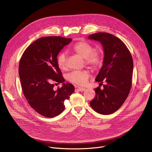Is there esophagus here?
Listing matches in <instances>:
<instances>
[{
	"instance_id": "34e87169",
	"label": "esophagus",
	"mask_w": 152,
	"mask_h": 152,
	"mask_svg": "<svg viewBox=\"0 0 152 152\" xmlns=\"http://www.w3.org/2000/svg\"><path fill=\"white\" fill-rule=\"evenodd\" d=\"M77 88L80 91H84L86 90L85 88H82V87H77Z\"/></svg>"
}]
</instances>
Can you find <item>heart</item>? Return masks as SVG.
Segmentation results:
<instances>
[{"mask_svg": "<svg viewBox=\"0 0 152 152\" xmlns=\"http://www.w3.org/2000/svg\"><path fill=\"white\" fill-rule=\"evenodd\" d=\"M73 50L85 59V63L93 69L100 67L103 62L102 51L95 50L90 43L86 41L77 42L73 47ZM67 55L66 52H61L57 57L58 66L61 70L67 68ZM90 76L88 71H74L71 73L68 79L70 82L78 85L84 86L87 83Z\"/></svg>", "mask_w": 152, "mask_h": 152, "instance_id": "b5f03b06", "label": "heart"}]
</instances>
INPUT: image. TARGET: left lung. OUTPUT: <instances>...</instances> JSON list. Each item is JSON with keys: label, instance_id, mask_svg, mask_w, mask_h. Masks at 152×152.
Wrapping results in <instances>:
<instances>
[{"label": "left lung", "instance_id": "8db88e82", "mask_svg": "<svg viewBox=\"0 0 152 152\" xmlns=\"http://www.w3.org/2000/svg\"><path fill=\"white\" fill-rule=\"evenodd\" d=\"M88 39L99 41L104 51L103 66L96 77L103 89H94L96 95L90 105L97 113L110 115L127 99L132 85L134 63L132 55L124 43L115 36L105 32L90 35Z\"/></svg>", "mask_w": 152, "mask_h": 152}]
</instances>
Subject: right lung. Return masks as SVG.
Wrapping results in <instances>:
<instances>
[{
	"mask_svg": "<svg viewBox=\"0 0 152 152\" xmlns=\"http://www.w3.org/2000/svg\"><path fill=\"white\" fill-rule=\"evenodd\" d=\"M72 38L45 37L38 38L25 50L20 61L18 74L23 93L29 105L40 115L52 118L65 109L64 102L75 91L74 86L64 83L57 56ZM62 87L53 90L55 84Z\"/></svg>",
	"mask_w": 152,
	"mask_h": 152,
	"instance_id": "right-lung-1",
	"label": "right lung"
}]
</instances>
